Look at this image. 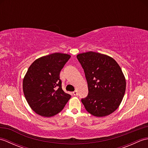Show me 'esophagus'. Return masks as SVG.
<instances>
[{
    "label": "esophagus",
    "mask_w": 148,
    "mask_h": 148,
    "mask_svg": "<svg viewBox=\"0 0 148 148\" xmlns=\"http://www.w3.org/2000/svg\"><path fill=\"white\" fill-rule=\"evenodd\" d=\"M73 94H74V95H75V96L77 95V91L75 90L74 92H73Z\"/></svg>",
    "instance_id": "34e87169"
}]
</instances>
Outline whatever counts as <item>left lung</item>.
<instances>
[{
    "instance_id": "obj_1",
    "label": "left lung",
    "mask_w": 148,
    "mask_h": 148,
    "mask_svg": "<svg viewBox=\"0 0 148 148\" xmlns=\"http://www.w3.org/2000/svg\"><path fill=\"white\" fill-rule=\"evenodd\" d=\"M77 58L84 69L88 95L81 102L86 111L97 117L111 114L120 105L126 90L121 67L111 56L88 51Z\"/></svg>"
}]
</instances>
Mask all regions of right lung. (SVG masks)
<instances>
[{"label": "right lung", "mask_w": 148, "mask_h": 148, "mask_svg": "<svg viewBox=\"0 0 148 148\" xmlns=\"http://www.w3.org/2000/svg\"><path fill=\"white\" fill-rule=\"evenodd\" d=\"M71 55L55 53L36 59L23 80L24 95L30 108L44 117H51L64 109L71 96L64 92L60 72Z\"/></svg>", "instance_id": "obj_1"}]
</instances>
